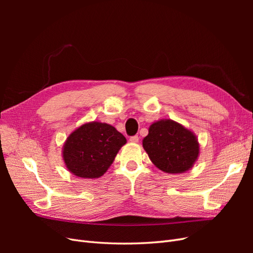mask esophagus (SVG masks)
I'll return each mask as SVG.
<instances>
[{
	"mask_svg": "<svg viewBox=\"0 0 253 253\" xmlns=\"http://www.w3.org/2000/svg\"><path fill=\"white\" fill-rule=\"evenodd\" d=\"M129 141L133 142V143H137V142L139 141V137L137 136V135H135V136H132V137H129Z\"/></svg>",
	"mask_w": 253,
	"mask_h": 253,
	"instance_id": "esophagus-1",
	"label": "esophagus"
}]
</instances>
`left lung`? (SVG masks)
I'll use <instances>...</instances> for the list:
<instances>
[{
  "mask_svg": "<svg viewBox=\"0 0 253 253\" xmlns=\"http://www.w3.org/2000/svg\"><path fill=\"white\" fill-rule=\"evenodd\" d=\"M142 147L151 162L169 174L185 173L193 167L200 155L195 134L171 119H162L149 127Z\"/></svg>",
  "mask_w": 253,
  "mask_h": 253,
  "instance_id": "obj_1",
  "label": "left lung"
}]
</instances>
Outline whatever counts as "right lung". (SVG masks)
I'll return each instance as SVG.
<instances>
[{
    "label": "right lung",
    "mask_w": 253,
    "mask_h": 253,
    "mask_svg": "<svg viewBox=\"0 0 253 253\" xmlns=\"http://www.w3.org/2000/svg\"><path fill=\"white\" fill-rule=\"evenodd\" d=\"M126 137L113 126L91 121L67 137L62 157L67 170L81 178H98L113 164Z\"/></svg>",
    "instance_id": "right-lung-1"
}]
</instances>
